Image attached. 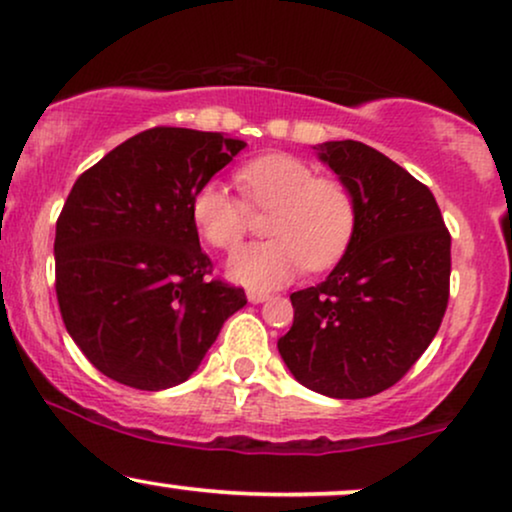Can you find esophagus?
I'll return each mask as SVG.
<instances>
[{
    "mask_svg": "<svg viewBox=\"0 0 512 512\" xmlns=\"http://www.w3.org/2000/svg\"><path fill=\"white\" fill-rule=\"evenodd\" d=\"M272 298V295L269 293H264V291H248V300L252 305H260V303H264V300H269Z\"/></svg>",
    "mask_w": 512,
    "mask_h": 512,
    "instance_id": "esophagus-1",
    "label": "esophagus"
}]
</instances>
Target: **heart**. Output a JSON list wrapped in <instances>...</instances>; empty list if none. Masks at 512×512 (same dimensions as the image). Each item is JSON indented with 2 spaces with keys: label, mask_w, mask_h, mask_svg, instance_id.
I'll list each match as a JSON object with an SVG mask.
<instances>
[{
  "label": "heart",
  "mask_w": 512,
  "mask_h": 512,
  "mask_svg": "<svg viewBox=\"0 0 512 512\" xmlns=\"http://www.w3.org/2000/svg\"><path fill=\"white\" fill-rule=\"evenodd\" d=\"M245 200L272 209L264 231L269 240L245 245L231 257L226 274L252 291L288 283L305 267L324 272L346 255L357 209L350 190L291 155H264L238 169ZM197 233L217 250H233L248 229V207L221 181H207L190 205Z\"/></svg>",
  "instance_id": "1"
}]
</instances>
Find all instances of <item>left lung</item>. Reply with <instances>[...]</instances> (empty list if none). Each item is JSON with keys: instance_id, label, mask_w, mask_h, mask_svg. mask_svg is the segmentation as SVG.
<instances>
[{"instance_id": "8db88e82", "label": "left lung", "mask_w": 512, "mask_h": 512, "mask_svg": "<svg viewBox=\"0 0 512 512\" xmlns=\"http://www.w3.org/2000/svg\"><path fill=\"white\" fill-rule=\"evenodd\" d=\"M355 200L346 255L317 286L291 295L279 338L291 374L329 398L386 391L439 331L451 281V233L432 190L357 140L315 145Z\"/></svg>"}]
</instances>
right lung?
Listing matches in <instances>:
<instances>
[{"label": "right lung", "instance_id": "1", "mask_svg": "<svg viewBox=\"0 0 512 512\" xmlns=\"http://www.w3.org/2000/svg\"><path fill=\"white\" fill-rule=\"evenodd\" d=\"M243 140L150 128L73 183L57 221V300L66 331L104 377L140 391L183 384L248 303L207 281L190 205Z\"/></svg>", "mask_w": 512, "mask_h": 512}]
</instances>
